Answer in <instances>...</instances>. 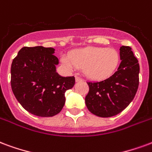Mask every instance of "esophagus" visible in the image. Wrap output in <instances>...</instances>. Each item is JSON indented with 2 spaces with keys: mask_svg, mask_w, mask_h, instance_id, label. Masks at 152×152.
Listing matches in <instances>:
<instances>
[{
  "mask_svg": "<svg viewBox=\"0 0 152 152\" xmlns=\"http://www.w3.org/2000/svg\"><path fill=\"white\" fill-rule=\"evenodd\" d=\"M75 80H76V82H81V81H83V78L80 77H78V76H76V77H75Z\"/></svg>",
  "mask_w": 152,
  "mask_h": 152,
  "instance_id": "34e87169",
  "label": "esophagus"
}]
</instances>
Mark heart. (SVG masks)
Here are the masks:
<instances>
[{
	"instance_id": "obj_1",
	"label": "heart",
	"mask_w": 152,
	"mask_h": 152,
	"mask_svg": "<svg viewBox=\"0 0 152 152\" xmlns=\"http://www.w3.org/2000/svg\"><path fill=\"white\" fill-rule=\"evenodd\" d=\"M61 61L66 68L83 69L87 77L92 80H104L111 77L120 61V55L114 48L91 47L72 52L63 56Z\"/></svg>"
}]
</instances>
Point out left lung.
Returning a JSON list of instances; mask_svg holds the SVG:
<instances>
[{"instance_id": "1", "label": "left lung", "mask_w": 152, "mask_h": 152, "mask_svg": "<svg viewBox=\"0 0 152 152\" xmlns=\"http://www.w3.org/2000/svg\"><path fill=\"white\" fill-rule=\"evenodd\" d=\"M121 61L111 77L100 82H88L89 92L85 98L87 108L100 117L120 113L134 98L139 83V64L131 48H120Z\"/></svg>"}]
</instances>
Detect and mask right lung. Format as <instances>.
<instances>
[{
    "label": "right lung",
    "mask_w": 152,
    "mask_h": 152,
    "mask_svg": "<svg viewBox=\"0 0 152 152\" xmlns=\"http://www.w3.org/2000/svg\"><path fill=\"white\" fill-rule=\"evenodd\" d=\"M53 48L24 47L11 65V88L20 104L33 115L53 117L61 111L65 93L75 83V77L56 71L59 61Z\"/></svg>",
    "instance_id": "1"
}]
</instances>
